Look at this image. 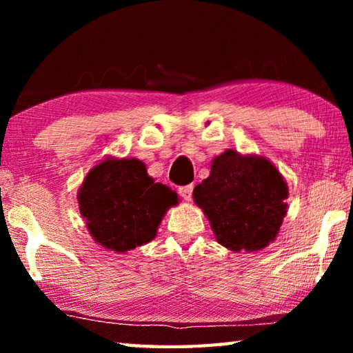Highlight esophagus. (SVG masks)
Returning a JSON list of instances; mask_svg holds the SVG:
<instances>
[{"label":"esophagus","instance_id":"34e87169","mask_svg":"<svg viewBox=\"0 0 353 353\" xmlns=\"http://www.w3.org/2000/svg\"><path fill=\"white\" fill-rule=\"evenodd\" d=\"M193 185H185V187L179 188V194L182 196L185 201H191V194H193Z\"/></svg>","mask_w":353,"mask_h":353}]
</instances>
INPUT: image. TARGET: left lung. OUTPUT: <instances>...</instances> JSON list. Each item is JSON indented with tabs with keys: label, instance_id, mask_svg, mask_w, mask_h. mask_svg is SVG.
I'll use <instances>...</instances> for the list:
<instances>
[{
	"label": "left lung",
	"instance_id": "left-lung-1",
	"mask_svg": "<svg viewBox=\"0 0 353 353\" xmlns=\"http://www.w3.org/2000/svg\"><path fill=\"white\" fill-rule=\"evenodd\" d=\"M193 199L219 244L256 252L276 240L288 208V185L266 157L227 149L213 159L210 176L196 185Z\"/></svg>",
	"mask_w": 353,
	"mask_h": 353
}]
</instances>
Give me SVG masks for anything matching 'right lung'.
Returning <instances> with one entry per match:
<instances>
[{
    "mask_svg": "<svg viewBox=\"0 0 353 353\" xmlns=\"http://www.w3.org/2000/svg\"><path fill=\"white\" fill-rule=\"evenodd\" d=\"M77 202L93 240L124 254L154 240L166 210L179 204V198L148 176L141 160L107 157L83 179Z\"/></svg>",
    "mask_w": 353,
    "mask_h": 353,
    "instance_id": "add662e5",
    "label": "right lung"
}]
</instances>
